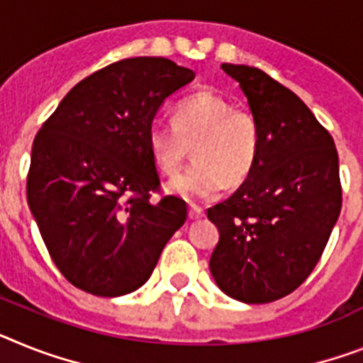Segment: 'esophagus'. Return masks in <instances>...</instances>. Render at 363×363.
I'll return each mask as SVG.
<instances>
[{"label":"esophagus","mask_w":363,"mask_h":363,"mask_svg":"<svg viewBox=\"0 0 363 363\" xmlns=\"http://www.w3.org/2000/svg\"><path fill=\"white\" fill-rule=\"evenodd\" d=\"M188 216H190V219H201V218H205V210L197 205H190V208H188Z\"/></svg>","instance_id":"1"}]
</instances>
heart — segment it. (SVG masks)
<instances>
[{"label":"heart","mask_w":363,"mask_h":363,"mask_svg":"<svg viewBox=\"0 0 363 363\" xmlns=\"http://www.w3.org/2000/svg\"><path fill=\"white\" fill-rule=\"evenodd\" d=\"M149 153L164 175H175L194 149L196 164L167 182V191L188 203L219 196L225 184H242L258 157V127L249 112L212 92H199L175 106L173 125L153 123Z\"/></svg>","instance_id":"b5f03b06"}]
</instances>
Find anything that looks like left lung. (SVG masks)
<instances>
[{"label":"left lung","mask_w":363,"mask_h":363,"mask_svg":"<svg viewBox=\"0 0 363 363\" xmlns=\"http://www.w3.org/2000/svg\"><path fill=\"white\" fill-rule=\"evenodd\" d=\"M238 81L258 127V157L233 196L208 208L219 242L210 273L236 301L291 294L321 258L342 210L334 140L308 106L267 73L221 64Z\"/></svg>","instance_id":"8db88e82"}]
</instances>
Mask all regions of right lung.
Here are the masks:
<instances>
[{
    "label": "right lung",
    "instance_id": "1",
    "mask_svg": "<svg viewBox=\"0 0 363 363\" xmlns=\"http://www.w3.org/2000/svg\"><path fill=\"white\" fill-rule=\"evenodd\" d=\"M194 79L164 57L120 60L75 84L38 130L27 203L55 266L79 290H138L186 221L182 199H149L160 179L147 133Z\"/></svg>",
    "mask_w": 363,
    "mask_h": 363
}]
</instances>
